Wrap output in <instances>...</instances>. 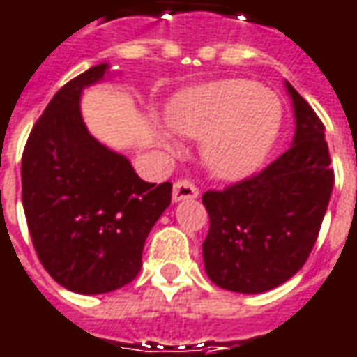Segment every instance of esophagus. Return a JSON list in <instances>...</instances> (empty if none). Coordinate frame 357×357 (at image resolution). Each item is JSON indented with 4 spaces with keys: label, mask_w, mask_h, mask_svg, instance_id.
Segmentation results:
<instances>
[{
    "label": "esophagus",
    "mask_w": 357,
    "mask_h": 357,
    "mask_svg": "<svg viewBox=\"0 0 357 357\" xmlns=\"http://www.w3.org/2000/svg\"><path fill=\"white\" fill-rule=\"evenodd\" d=\"M199 197V189H197L191 181L187 179H178L174 183V189H172V199L174 203H179V201H187V199H197Z\"/></svg>",
    "instance_id": "obj_1"
}]
</instances>
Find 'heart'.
Masks as SVG:
<instances>
[{"label": "heart", "mask_w": 357, "mask_h": 357, "mask_svg": "<svg viewBox=\"0 0 357 357\" xmlns=\"http://www.w3.org/2000/svg\"><path fill=\"white\" fill-rule=\"evenodd\" d=\"M282 127V102L248 79H222L189 86L174 96L168 121L156 123L164 149L178 137L201 139V158L216 178L239 181L261 170Z\"/></svg>", "instance_id": "obj_1"}]
</instances>
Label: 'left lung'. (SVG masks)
I'll return each instance as SVG.
<instances>
[{
	"label": "left lung",
	"mask_w": 357,
	"mask_h": 357,
	"mask_svg": "<svg viewBox=\"0 0 357 357\" xmlns=\"http://www.w3.org/2000/svg\"><path fill=\"white\" fill-rule=\"evenodd\" d=\"M284 86L296 119L290 149L255 178L203 195L211 218L204 271L224 290L263 294L290 280L305 265L331 201L325 126L300 92Z\"/></svg>",
	"instance_id": "obj_1"
}]
</instances>
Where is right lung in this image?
<instances>
[{"label": "right lung", "mask_w": 357, "mask_h": 357, "mask_svg": "<svg viewBox=\"0 0 357 357\" xmlns=\"http://www.w3.org/2000/svg\"><path fill=\"white\" fill-rule=\"evenodd\" d=\"M108 63L86 69L54 94L22 153V208L40 263L75 294H108L143 266V248L170 206L172 183H149L131 162L89 133L84 89Z\"/></svg>", "instance_id": "obj_1"}]
</instances>
